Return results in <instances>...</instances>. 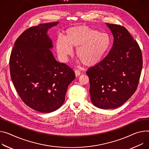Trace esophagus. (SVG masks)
I'll use <instances>...</instances> for the list:
<instances>
[{"instance_id": "34e87169", "label": "esophagus", "mask_w": 149, "mask_h": 149, "mask_svg": "<svg viewBox=\"0 0 149 149\" xmlns=\"http://www.w3.org/2000/svg\"><path fill=\"white\" fill-rule=\"evenodd\" d=\"M75 76L77 77H78L81 75V71H79V70H75Z\"/></svg>"}]
</instances>
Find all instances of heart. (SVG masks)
Instances as JSON below:
<instances>
[{
  "label": "heart",
  "mask_w": 149,
  "mask_h": 149,
  "mask_svg": "<svg viewBox=\"0 0 149 149\" xmlns=\"http://www.w3.org/2000/svg\"><path fill=\"white\" fill-rule=\"evenodd\" d=\"M111 44V37L107 33L78 25L66 30L63 38L59 36L57 38L56 48L59 58L64 62L71 56L72 49L76 48L77 56L86 66L91 67L103 61Z\"/></svg>",
  "instance_id": "obj_1"
}]
</instances>
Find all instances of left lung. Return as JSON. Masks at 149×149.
<instances>
[{"label":"left lung","mask_w":149,"mask_h":149,"mask_svg":"<svg viewBox=\"0 0 149 149\" xmlns=\"http://www.w3.org/2000/svg\"><path fill=\"white\" fill-rule=\"evenodd\" d=\"M113 36L112 47L99 64L88 69L92 103L103 109L125 103L136 91L143 66L140 48L124 26L106 23Z\"/></svg>","instance_id":"1"}]
</instances>
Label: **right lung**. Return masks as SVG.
Wrapping results in <instances>:
<instances>
[{"instance_id": "obj_1", "label": "right lung", "mask_w": 149, "mask_h": 149, "mask_svg": "<svg viewBox=\"0 0 149 149\" xmlns=\"http://www.w3.org/2000/svg\"><path fill=\"white\" fill-rule=\"evenodd\" d=\"M59 22L41 24L26 30L17 38L10 54V77L22 100L42 113L63 104L67 88L75 79L73 70L58 62L52 51L48 30Z\"/></svg>"}]
</instances>
